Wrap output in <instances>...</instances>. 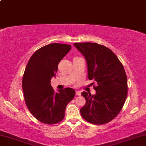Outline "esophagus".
<instances>
[{
	"instance_id": "esophagus-1",
	"label": "esophagus",
	"mask_w": 146,
	"mask_h": 146,
	"mask_svg": "<svg viewBox=\"0 0 146 146\" xmlns=\"http://www.w3.org/2000/svg\"><path fill=\"white\" fill-rule=\"evenodd\" d=\"M80 95H81V93L80 92V91H76V95L80 96Z\"/></svg>"
}]
</instances>
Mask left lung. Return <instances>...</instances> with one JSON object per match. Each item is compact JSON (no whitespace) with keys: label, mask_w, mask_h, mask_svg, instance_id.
Segmentation results:
<instances>
[{"label":"left lung","mask_w":146,"mask_h":146,"mask_svg":"<svg viewBox=\"0 0 146 146\" xmlns=\"http://www.w3.org/2000/svg\"><path fill=\"white\" fill-rule=\"evenodd\" d=\"M84 56L88 77L93 80L95 95L83 91L86 104L80 109L82 117L93 124H105L117 117L127 95V79L124 68L115 54L97 43L73 44Z\"/></svg>","instance_id":"8db88e82"}]
</instances>
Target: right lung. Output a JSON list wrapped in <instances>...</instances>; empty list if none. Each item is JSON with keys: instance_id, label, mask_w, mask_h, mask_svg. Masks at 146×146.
I'll return each mask as SVG.
<instances>
[{"instance_id": "obj_1", "label": "right lung", "mask_w": 146, "mask_h": 146, "mask_svg": "<svg viewBox=\"0 0 146 146\" xmlns=\"http://www.w3.org/2000/svg\"><path fill=\"white\" fill-rule=\"evenodd\" d=\"M68 44L53 43L42 47L31 56L23 78V90L27 107L32 115L46 124L63 120L66 106L73 99L71 88L55 93L51 86L60 61L71 50Z\"/></svg>"}]
</instances>
